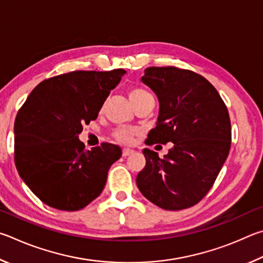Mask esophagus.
Listing matches in <instances>:
<instances>
[{"label":"esophagus","mask_w":263,"mask_h":263,"mask_svg":"<svg viewBox=\"0 0 263 263\" xmlns=\"http://www.w3.org/2000/svg\"><path fill=\"white\" fill-rule=\"evenodd\" d=\"M133 153H134V150H132V149H123L122 150V156H123V157H127V156L132 155Z\"/></svg>","instance_id":"esophagus-1"}]
</instances>
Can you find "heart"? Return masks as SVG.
I'll list each match as a JSON object with an SVG mask.
<instances>
[{"label":"heart","instance_id":"heart-1","mask_svg":"<svg viewBox=\"0 0 263 263\" xmlns=\"http://www.w3.org/2000/svg\"><path fill=\"white\" fill-rule=\"evenodd\" d=\"M128 97L132 105L134 106L135 108L141 104L145 103V101L153 99V96H151L145 89H143V87H140V86H134L132 87V89H129ZM103 110H104V104L101 105L100 107V112H103ZM139 134L140 132L137 130V129H133L128 127H119L117 130L114 132L113 135L115 139L120 142V143L133 144L135 141V137Z\"/></svg>","mask_w":263,"mask_h":263}]
</instances>
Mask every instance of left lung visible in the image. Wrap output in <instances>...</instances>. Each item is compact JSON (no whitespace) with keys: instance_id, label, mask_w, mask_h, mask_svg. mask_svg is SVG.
Here are the masks:
<instances>
[{"instance_id":"obj_1","label":"left lung","mask_w":263,"mask_h":263,"mask_svg":"<svg viewBox=\"0 0 263 263\" xmlns=\"http://www.w3.org/2000/svg\"><path fill=\"white\" fill-rule=\"evenodd\" d=\"M141 81L159 101L156 127L145 144H166L164 158L144 149L140 192L165 210L195 205L213 187L231 146V121L217 90L203 76L176 67H150Z\"/></svg>"}]
</instances>
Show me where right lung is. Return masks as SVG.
<instances>
[{"instance_id":"obj_1","label":"right lung","mask_w":263,"mask_h":263,"mask_svg":"<svg viewBox=\"0 0 263 263\" xmlns=\"http://www.w3.org/2000/svg\"><path fill=\"white\" fill-rule=\"evenodd\" d=\"M126 73L77 70L36 85L15 120V164L35 196L52 208L83 209L103 192L121 148L103 143L91 150L78 140L98 117L110 90Z\"/></svg>"}]
</instances>
